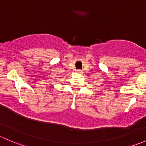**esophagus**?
<instances>
[{
  "instance_id": "obj_1",
  "label": "esophagus",
  "mask_w": 146,
  "mask_h": 146,
  "mask_svg": "<svg viewBox=\"0 0 146 146\" xmlns=\"http://www.w3.org/2000/svg\"><path fill=\"white\" fill-rule=\"evenodd\" d=\"M77 73H82V70H77Z\"/></svg>"
}]
</instances>
